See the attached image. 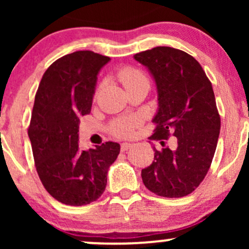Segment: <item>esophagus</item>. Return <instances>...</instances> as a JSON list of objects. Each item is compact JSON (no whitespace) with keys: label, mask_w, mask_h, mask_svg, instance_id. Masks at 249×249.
<instances>
[{"label":"esophagus","mask_w":249,"mask_h":249,"mask_svg":"<svg viewBox=\"0 0 249 249\" xmlns=\"http://www.w3.org/2000/svg\"><path fill=\"white\" fill-rule=\"evenodd\" d=\"M131 146H132V144H131V142H122V145H121L122 152H125V151H127Z\"/></svg>","instance_id":"obj_1"}]
</instances>
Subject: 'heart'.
I'll list each match as a JSON object with an SVG mask.
<instances>
[{
    "mask_svg": "<svg viewBox=\"0 0 249 249\" xmlns=\"http://www.w3.org/2000/svg\"><path fill=\"white\" fill-rule=\"evenodd\" d=\"M119 78L125 88L136 84L139 82H147L146 76L141 70L133 68H125L119 73ZM137 126L136 118H122L112 122L110 125V131L116 137H127Z\"/></svg>",
    "mask_w": 249,
    "mask_h": 249,
    "instance_id": "obj_1",
    "label": "heart"
}]
</instances>
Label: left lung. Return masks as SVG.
I'll use <instances>...</instances> for the list:
<instances>
[{"label":"left lung","mask_w":249,"mask_h":249,"mask_svg":"<svg viewBox=\"0 0 249 249\" xmlns=\"http://www.w3.org/2000/svg\"><path fill=\"white\" fill-rule=\"evenodd\" d=\"M154 79L158 110L152 141L177 138L172 148L153 147L152 164L142 170L147 190L165 198L192 193L204 180L215 153L220 116L213 88L196 58L185 51L157 47L136 53Z\"/></svg>","instance_id":"1"}]
</instances>
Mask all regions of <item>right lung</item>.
<instances>
[{
  "instance_id": "1",
  "label": "right lung",
  "mask_w": 249,
  "mask_h": 249,
  "mask_svg": "<svg viewBox=\"0 0 249 249\" xmlns=\"http://www.w3.org/2000/svg\"><path fill=\"white\" fill-rule=\"evenodd\" d=\"M110 59L89 50L69 53L48 68L38 85L28 136L43 186L62 204L96 201L121 151L113 142L87 151L78 144L79 117L90 113L97 76Z\"/></svg>"
}]
</instances>
